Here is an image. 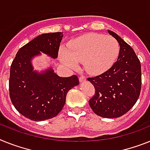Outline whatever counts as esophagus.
I'll return each instance as SVG.
<instances>
[{
	"instance_id": "1",
	"label": "esophagus",
	"mask_w": 150,
	"mask_h": 150,
	"mask_svg": "<svg viewBox=\"0 0 150 150\" xmlns=\"http://www.w3.org/2000/svg\"><path fill=\"white\" fill-rule=\"evenodd\" d=\"M79 80H80V82L81 83V82H83L86 80V77L84 76H80V78H79Z\"/></svg>"
}]
</instances>
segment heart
Wrapping results in <instances>:
<instances>
[{
    "label": "heart",
    "mask_w": 150,
    "mask_h": 150,
    "mask_svg": "<svg viewBox=\"0 0 150 150\" xmlns=\"http://www.w3.org/2000/svg\"><path fill=\"white\" fill-rule=\"evenodd\" d=\"M118 53L119 45L113 37L89 33L73 41L67 50L61 49L59 58L69 68H76L78 62H83L87 72L100 74L112 66Z\"/></svg>",
    "instance_id": "obj_1"
}]
</instances>
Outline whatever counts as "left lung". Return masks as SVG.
Listing matches in <instances>:
<instances>
[{"label": "left lung", "mask_w": 150, "mask_h": 150, "mask_svg": "<svg viewBox=\"0 0 150 150\" xmlns=\"http://www.w3.org/2000/svg\"><path fill=\"white\" fill-rule=\"evenodd\" d=\"M108 32L120 45L118 57L107 71L87 79L94 86L96 93L89 103L98 116L115 118L128 112L139 98L141 65L134 49L116 33Z\"/></svg>", "instance_id": "left-lung-1"}]
</instances>
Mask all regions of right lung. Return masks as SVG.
<instances>
[{
	"instance_id": "obj_1",
	"label": "right lung",
	"mask_w": 150,
	"mask_h": 150,
	"mask_svg": "<svg viewBox=\"0 0 150 150\" xmlns=\"http://www.w3.org/2000/svg\"><path fill=\"white\" fill-rule=\"evenodd\" d=\"M63 33H45L23 46L11 66L9 91L18 112L32 121H41L58 115L70 89L79 85L76 75L61 77L50 68L38 72L32 64L33 57L44 53L57 57Z\"/></svg>"
}]
</instances>
